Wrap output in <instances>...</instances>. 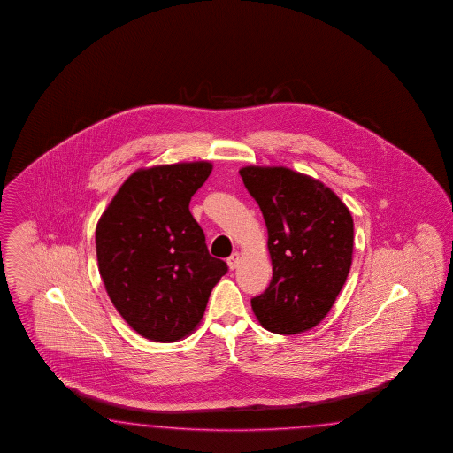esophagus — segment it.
<instances>
[{
  "label": "esophagus",
  "instance_id": "obj_1",
  "mask_svg": "<svg viewBox=\"0 0 453 453\" xmlns=\"http://www.w3.org/2000/svg\"><path fill=\"white\" fill-rule=\"evenodd\" d=\"M239 262H241V254H239V252H234L233 256L227 259V265H229L231 271H234V269H237Z\"/></svg>",
  "mask_w": 453,
  "mask_h": 453
}]
</instances>
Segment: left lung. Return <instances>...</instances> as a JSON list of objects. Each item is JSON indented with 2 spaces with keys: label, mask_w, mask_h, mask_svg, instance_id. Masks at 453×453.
I'll return each instance as SVG.
<instances>
[{
  "label": "left lung",
  "mask_w": 453,
  "mask_h": 453,
  "mask_svg": "<svg viewBox=\"0 0 453 453\" xmlns=\"http://www.w3.org/2000/svg\"><path fill=\"white\" fill-rule=\"evenodd\" d=\"M267 227L273 280L250 301L264 329L294 335L329 314L352 265L354 219L324 182L284 165L239 171Z\"/></svg>",
  "instance_id": "left-lung-1"
}]
</instances>
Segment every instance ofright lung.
Listing matches in <instances>:
<instances>
[{
	"label": "right lung",
	"instance_id": "add662e5",
	"mask_svg": "<svg viewBox=\"0 0 453 453\" xmlns=\"http://www.w3.org/2000/svg\"><path fill=\"white\" fill-rule=\"evenodd\" d=\"M211 171L209 161L141 167L97 220V267L111 302L154 342H176L196 330L227 273L189 211Z\"/></svg>",
	"mask_w": 453,
	"mask_h": 453
}]
</instances>
